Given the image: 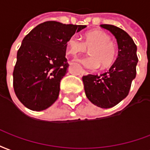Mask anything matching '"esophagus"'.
Instances as JSON below:
<instances>
[{
  "instance_id": "obj_1",
  "label": "esophagus",
  "mask_w": 150,
  "mask_h": 150,
  "mask_svg": "<svg viewBox=\"0 0 150 150\" xmlns=\"http://www.w3.org/2000/svg\"><path fill=\"white\" fill-rule=\"evenodd\" d=\"M81 75H87L88 74V73L86 72V70H81Z\"/></svg>"
}]
</instances>
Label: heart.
I'll return each instance as SVG.
<instances>
[{
    "label": "heart",
    "instance_id": "heart-1",
    "mask_svg": "<svg viewBox=\"0 0 150 150\" xmlns=\"http://www.w3.org/2000/svg\"><path fill=\"white\" fill-rule=\"evenodd\" d=\"M89 51L88 57L76 59V62L82 64L89 70H96L100 67H108L112 64L116 57V48L110 41V37L106 33L100 30L89 32L82 40L77 36H72L67 41L68 53L76 56L78 53Z\"/></svg>",
    "mask_w": 150,
    "mask_h": 150
}]
</instances>
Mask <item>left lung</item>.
Masks as SVG:
<instances>
[{
  "label": "left lung",
  "mask_w": 150,
  "mask_h": 150,
  "mask_svg": "<svg viewBox=\"0 0 150 150\" xmlns=\"http://www.w3.org/2000/svg\"><path fill=\"white\" fill-rule=\"evenodd\" d=\"M115 37L118 55L109 70L100 75L88 74L82 77L87 98L102 109H108L125 99L129 94L133 80L136 77L138 62L137 45L123 29L112 25H100Z\"/></svg>",
  "instance_id": "left-lung-1"
}]
</instances>
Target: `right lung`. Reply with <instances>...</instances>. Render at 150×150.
I'll list each match as a JSON object with an SVG mask.
<instances>
[{
	"mask_svg": "<svg viewBox=\"0 0 150 150\" xmlns=\"http://www.w3.org/2000/svg\"><path fill=\"white\" fill-rule=\"evenodd\" d=\"M85 28L51 21L38 25L24 38L13 75L14 92L26 108L42 111L55 102L69 68L67 41Z\"/></svg>",
	"mask_w": 150,
	"mask_h": 150,
	"instance_id": "add662e5",
	"label": "right lung"
}]
</instances>
